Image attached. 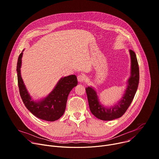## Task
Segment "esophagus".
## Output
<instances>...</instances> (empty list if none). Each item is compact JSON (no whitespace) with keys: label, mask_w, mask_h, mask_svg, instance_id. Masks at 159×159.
Listing matches in <instances>:
<instances>
[{"label":"esophagus","mask_w":159,"mask_h":159,"mask_svg":"<svg viewBox=\"0 0 159 159\" xmlns=\"http://www.w3.org/2000/svg\"><path fill=\"white\" fill-rule=\"evenodd\" d=\"M85 78L83 75H79L77 76V80L79 82H83Z\"/></svg>","instance_id":"esophagus-1"}]
</instances>
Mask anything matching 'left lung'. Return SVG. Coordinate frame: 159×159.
Instances as JSON below:
<instances>
[{
    "mask_svg": "<svg viewBox=\"0 0 159 159\" xmlns=\"http://www.w3.org/2000/svg\"><path fill=\"white\" fill-rule=\"evenodd\" d=\"M131 60V77L127 82V87L122 98L117 105L111 108H106L99 102L98 95L95 90L91 87L86 88L90 110L94 116L102 120H112L120 118L125 113L132 103L136 93L139 80V66L136 56L133 50H129Z\"/></svg>",
    "mask_w": 159,
    "mask_h": 159,
    "instance_id": "8db88e82",
    "label": "left lung"
}]
</instances>
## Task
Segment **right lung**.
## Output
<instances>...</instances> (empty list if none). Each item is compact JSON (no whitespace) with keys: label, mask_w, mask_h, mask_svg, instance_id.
Segmentation results:
<instances>
[{"label":"right lung","mask_w":159,"mask_h":159,"mask_svg":"<svg viewBox=\"0 0 159 159\" xmlns=\"http://www.w3.org/2000/svg\"><path fill=\"white\" fill-rule=\"evenodd\" d=\"M22 56L23 52L18 57L16 70L20 94L23 103L28 110L40 119L51 122L59 119L65 111L70 92L78 84L77 77L75 75H71L61 78L46 98L40 102H34L28 94L21 76Z\"/></svg>","instance_id":"add662e5"}]
</instances>
